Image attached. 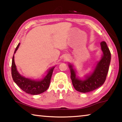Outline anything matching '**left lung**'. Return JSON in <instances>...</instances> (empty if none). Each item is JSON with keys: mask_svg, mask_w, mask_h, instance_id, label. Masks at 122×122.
<instances>
[{"mask_svg": "<svg viewBox=\"0 0 122 122\" xmlns=\"http://www.w3.org/2000/svg\"><path fill=\"white\" fill-rule=\"evenodd\" d=\"M102 54L92 71L83 78L80 77L73 65L69 63L68 67L71 71V78L74 88L78 92L85 93L92 92L101 87L106 81L111 61V53L106 42L100 43Z\"/></svg>", "mask_w": 122, "mask_h": 122, "instance_id": "8db88e82", "label": "left lung"}]
</instances>
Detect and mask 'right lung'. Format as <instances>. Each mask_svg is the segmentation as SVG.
I'll list each match as a JSON object with an SVG mask.
<instances>
[{
  "instance_id": "add662e5",
  "label": "right lung",
  "mask_w": 122,
  "mask_h": 122,
  "mask_svg": "<svg viewBox=\"0 0 122 122\" xmlns=\"http://www.w3.org/2000/svg\"><path fill=\"white\" fill-rule=\"evenodd\" d=\"M20 45V43L19 42L16 47L12 58L11 67L12 78L16 85L26 93L34 95L42 93L46 91L49 87L51 76L55 66L49 68L47 70L46 75L43 76L41 79H32L22 76L18 71L14 62V54L18 50Z\"/></svg>"
}]
</instances>
